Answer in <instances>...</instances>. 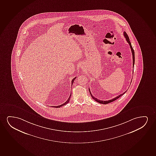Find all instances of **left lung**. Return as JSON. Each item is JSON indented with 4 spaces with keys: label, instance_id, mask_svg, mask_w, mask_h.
<instances>
[{
    "label": "left lung",
    "instance_id": "1",
    "mask_svg": "<svg viewBox=\"0 0 156 156\" xmlns=\"http://www.w3.org/2000/svg\"><path fill=\"white\" fill-rule=\"evenodd\" d=\"M124 37H125V38L126 39V41L128 42V43L129 44V47H130V48H131V50L132 53V58H133V68L134 67V62H135V57H134V51L133 49V48L132 47L131 43L130 42V41H129V37H128V34H126V32H124ZM89 93L90 94V95H91V97L92 98H93L94 100H95V101H97L98 103H99L101 104H106L109 103H111V102H112V101H115L116 99H118L119 97H121V96L123 95L124 94L126 93V91H125L124 93L122 94H121V95H119V96H117L115 98H114L113 99H111V100H108V101H101V100H99V99H98L96 98H95V97H94L92 95V94H91V92L90 91V89H89Z\"/></svg>",
    "mask_w": 156,
    "mask_h": 156
}]
</instances>
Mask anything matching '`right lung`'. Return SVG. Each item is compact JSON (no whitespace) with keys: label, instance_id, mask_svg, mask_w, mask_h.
I'll return each mask as SVG.
<instances>
[{"label":"right lung","instance_id":"add662e5","mask_svg":"<svg viewBox=\"0 0 156 156\" xmlns=\"http://www.w3.org/2000/svg\"><path fill=\"white\" fill-rule=\"evenodd\" d=\"M76 78V77H75V78H74L72 80V81H71V83H72V85H73V82H74V80H75V79ZM71 94H70V96H69V98L68 99V100H67V101H66L65 102V103L62 104H61V105H60L59 106H52V107H55V108H58V107H61V106H62L65 105H66L67 103H69V101H70V97H71Z\"/></svg>","mask_w":156,"mask_h":156}]
</instances>
